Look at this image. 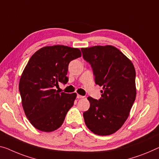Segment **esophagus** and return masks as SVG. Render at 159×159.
Here are the masks:
<instances>
[{"label":"esophagus","mask_w":159,"mask_h":159,"mask_svg":"<svg viewBox=\"0 0 159 159\" xmlns=\"http://www.w3.org/2000/svg\"><path fill=\"white\" fill-rule=\"evenodd\" d=\"M77 98L78 99H82V98H84V96H82V95H80V94H77Z\"/></svg>","instance_id":"1"}]
</instances>
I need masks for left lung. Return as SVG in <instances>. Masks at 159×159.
Wrapping results in <instances>:
<instances>
[{"label":"left lung","mask_w":159,"mask_h":159,"mask_svg":"<svg viewBox=\"0 0 159 159\" xmlns=\"http://www.w3.org/2000/svg\"><path fill=\"white\" fill-rule=\"evenodd\" d=\"M82 51L93 69L95 83L103 87L101 99L87 98L90 107L83 113L85 124L97 135H111L123 126L135 101V68L112 45L83 48Z\"/></svg>","instance_id":"8db88e82"}]
</instances>
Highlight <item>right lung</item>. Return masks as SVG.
<instances>
[{
  "instance_id": "right-lung-1",
  "label": "right lung",
  "mask_w": 159,
  "mask_h": 159,
  "mask_svg": "<svg viewBox=\"0 0 159 159\" xmlns=\"http://www.w3.org/2000/svg\"><path fill=\"white\" fill-rule=\"evenodd\" d=\"M81 56L80 49L57 45L40 48L29 60L19 91L25 116L35 129L51 132L62 126L77 94L57 93L55 87L67 83L69 63Z\"/></svg>"
}]
</instances>
